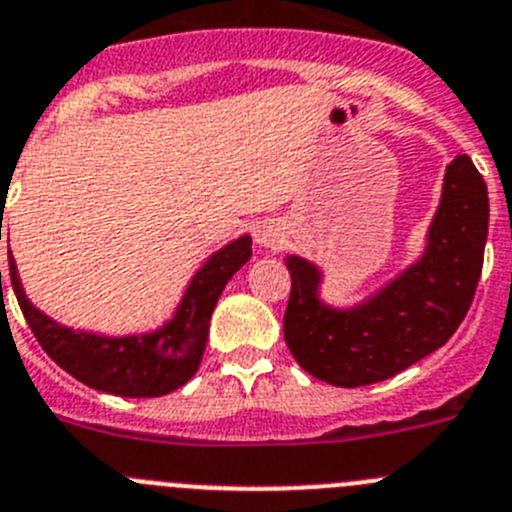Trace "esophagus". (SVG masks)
<instances>
[{
  "label": "esophagus",
  "instance_id": "1",
  "mask_svg": "<svg viewBox=\"0 0 512 512\" xmlns=\"http://www.w3.org/2000/svg\"><path fill=\"white\" fill-rule=\"evenodd\" d=\"M281 241V231L276 228V225L271 223H261L259 228H256V243H259L261 248H276Z\"/></svg>",
  "mask_w": 512,
  "mask_h": 512
}]
</instances>
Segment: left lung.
<instances>
[{"label": "left lung", "mask_w": 512, "mask_h": 512, "mask_svg": "<svg viewBox=\"0 0 512 512\" xmlns=\"http://www.w3.org/2000/svg\"><path fill=\"white\" fill-rule=\"evenodd\" d=\"M487 220L485 180L472 159L459 154L444 172L421 256L363 302L327 304L320 266L287 256L292 294L284 340L294 360L330 386L358 388L386 381L442 348L475 297Z\"/></svg>", "instance_id": "1"}]
</instances>
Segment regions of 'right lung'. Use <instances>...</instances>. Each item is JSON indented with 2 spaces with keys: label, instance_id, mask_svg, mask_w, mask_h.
<instances>
[{
  "label": "right lung",
  "instance_id": "1",
  "mask_svg": "<svg viewBox=\"0 0 512 512\" xmlns=\"http://www.w3.org/2000/svg\"><path fill=\"white\" fill-rule=\"evenodd\" d=\"M248 259H251V236L225 243L195 271L170 320L157 330L121 337L73 330L40 312L27 299L12 256H9V279L32 335L65 373L103 393L124 398H154L177 391L198 373L215 304L225 284Z\"/></svg>",
  "mask_w": 512,
  "mask_h": 512
}]
</instances>
